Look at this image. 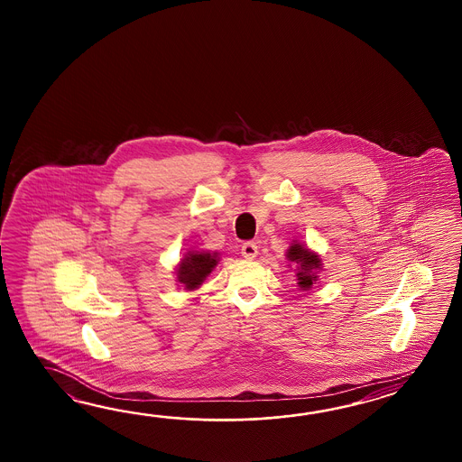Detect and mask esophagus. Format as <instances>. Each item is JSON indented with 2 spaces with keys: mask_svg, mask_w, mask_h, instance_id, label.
<instances>
[{
  "mask_svg": "<svg viewBox=\"0 0 462 462\" xmlns=\"http://www.w3.org/2000/svg\"><path fill=\"white\" fill-rule=\"evenodd\" d=\"M241 254L245 259H254L255 255H257V245H255V243H251V241L245 243L243 247H241Z\"/></svg>",
  "mask_w": 462,
  "mask_h": 462,
  "instance_id": "obj_1",
  "label": "esophagus"
}]
</instances>
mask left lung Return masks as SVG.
<instances>
[{"label":"left lung","mask_w":462,"mask_h":462,"mask_svg":"<svg viewBox=\"0 0 462 462\" xmlns=\"http://www.w3.org/2000/svg\"><path fill=\"white\" fill-rule=\"evenodd\" d=\"M287 261L295 264V277H297V287L300 291H310L312 285L317 284L319 281V273L322 271V259L312 249L307 245H300L297 241H292L287 253H285Z\"/></svg>","instance_id":"obj_1"}]
</instances>
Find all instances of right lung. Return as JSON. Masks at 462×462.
<instances>
[{
	"label": "right lung",
	"mask_w": 462,
	"mask_h": 462,
	"mask_svg": "<svg viewBox=\"0 0 462 462\" xmlns=\"http://www.w3.org/2000/svg\"><path fill=\"white\" fill-rule=\"evenodd\" d=\"M219 263V253L211 251H189L180 259L175 267L177 282L185 291H195L205 282L208 275Z\"/></svg>",
	"instance_id": "1"
}]
</instances>
